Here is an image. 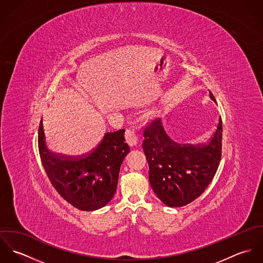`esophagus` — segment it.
<instances>
[{"label":"esophagus","mask_w":263,"mask_h":263,"mask_svg":"<svg viewBox=\"0 0 263 263\" xmlns=\"http://www.w3.org/2000/svg\"><path fill=\"white\" fill-rule=\"evenodd\" d=\"M125 139H126L127 144L130 147H134V146L138 145L139 139H138V136H137V134H136V132L134 129H130V128L126 129V132H125Z\"/></svg>","instance_id":"esophagus-1"}]
</instances>
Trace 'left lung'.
I'll return each instance as SVG.
<instances>
[{"label": "left lung", "instance_id": "8db88e82", "mask_svg": "<svg viewBox=\"0 0 263 263\" xmlns=\"http://www.w3.org/2000/svg\"><path fill=\"white\" fill-rule=\"evenodd\" d=\"M210 96L216 101L212 91ZM222 133L220 117L217 129L206 144L181 146L168 137L160 118L147 125L143 149L149 163V180L164 204L172 208L186 205L209 186L222 157Z\"/></svg>", "mask_w": 263, "mask_h": 263}]
</instances>
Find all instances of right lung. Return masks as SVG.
Here are the masks:
<instances>
[{
	"instance_id": "right-lung-1",
	"label": "right lung",
	"mask_w": 263,
	"mask_h": 263,
	"mask_svg": "<svg viewBox=\"0 0 263 263\" xmlns=\"http://www.w3.org/2000/svg\"><path fill=\"white\" fill-rule=\"evenodd\" d=\"M124 132L107 133L94 150L72 158L50 152L40 121L38 148L43 168L60 195L78 210L96 211L112 199L120 166L129 153Z\"/></svg>"
}]
</instances>
